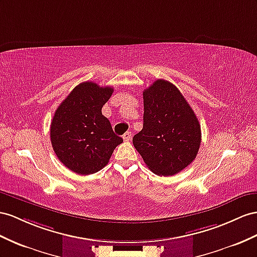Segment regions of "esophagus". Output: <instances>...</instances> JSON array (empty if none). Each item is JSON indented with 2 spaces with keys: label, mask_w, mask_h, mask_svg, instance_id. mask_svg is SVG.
Masks as SVG:
<instances>
[{
  "label": "esophagus",
  "mask_w": 257,
  "mask_h": 257,
  "mask_svg": "<svg viewBox=\"0 0 257 257\" xmlns=\"http://www.w3.org/2000/svg\"><path fill=\"white\" fill-rule=\"evenodd\" d=\"M131 137H133V133H130V131H127V133L122 136L123 140L126 141V142H128L131 139Z\"/></svg>",
  "instance_id": "obj_1"
}]
</instances>
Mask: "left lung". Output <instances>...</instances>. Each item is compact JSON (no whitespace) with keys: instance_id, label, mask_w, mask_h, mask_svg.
Here are the masks:
<instances>
[{"instance_id":"8db88e82","label":"left lung","mask_w":257,"mask_h":257,"mask_svg":"<svg viewBox=\"0 0 257 257\" xmlns=\"http://www.w3.org/2000/svg\"><path fill=\"white\" fill-rule=\"evenodd\" d=\"M143 128L133 143L159 176H173L190 165L201 146V126L172 82L157 79L143 92Z\"/></svg>"}]
</instances>
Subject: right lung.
<instances>
[{
  "label": "right lung",
  "instance_id": "obj_1",
  "mask_svg": "<svg viewBox=\"0 0 257 257\" xmlns=\"http://www.w3.org/2000/svg\"><path fill=\"white\" fill-rule=\"evenodd\" d=\"M113 88L85 81L74 88L55 110L51 142L64 165L79 175H91L108 164L122 139L114 134L102 107Z\"/></svg>",
  "mask_w": 257,
  "mask_h": 257
}]
</instances>
